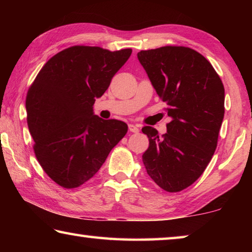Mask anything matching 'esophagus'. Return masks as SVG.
<instances>
[{
  "label": "esophagus",
  "mask_w": 252,
  "mask_h": 252,
  "mask_svg": "<svg viewBox=\"0 0 252 252\" xmlns=\"http://www.w3.org/2000/svg\"><path fill=\"white\" fill-rule=\"evenodd\" d=\"M129 130H130V132H133V133H138V132L140 131L139 126L135 125H129Z\"/></svg>",
  "instance_id": "1"
}]
</instances>
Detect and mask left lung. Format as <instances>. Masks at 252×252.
I'll return each instance as SVG.
<instances>
[{
  "mask_svg": "<svg viewBox=\"0 0 252 252\" xmlns=\"http://www.w3.org/2000/svg\"><path fill=\"white\" fill-rule=\"evenodd\" d=\"M138 59L172 119L162 136L142 127L149 138L143 164L160 188L179 192L201 176L216 151L224 116L222 81L203 55L186 46L140 51Z\"/></svg>",
  "mask_w": 252,
  "mask_h": 252,
  "instance_id": "obj_1",
  "label": "left lung"
}]
</instances>
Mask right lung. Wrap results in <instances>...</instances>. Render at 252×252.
Masks as SVG:
<instances>
[{
  "mask_svg": "<svg viewBox=\"0 0 252 252\" xmlns=\"http://www.w3.org/2000/svg\"><path fill=\"white\" fill-rule=\"evenodd\" d=\"M131 53L71 46L51 58L30 87L25 106L34 153L59 186L87 182L126 135V123L99 118L93 104Z\"/></svg>",
  "mask_w": 252,
  "mask_h": 252,
  "instance_id": "obj_1",
  "label": "right lung"
}]
</instances>
